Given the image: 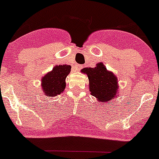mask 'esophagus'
<instances>
[{"mask_svg":"<svg viewBox=\"0 0 159 159\" xmlns=\"http://www.w3.org/2000/svg\"><path fill=\"white\" fill-rule=\"evenodd\" d=\"M81 68H82V66H81V65H75L73 67V70L75 71V72H76V71L80 70Z\"/></svg>","mask_w":159,"mask_h":159,"instance_id":"obj_1","label":"esophagus"}]
</instances>
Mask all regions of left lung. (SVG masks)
<instances>
[{
	"label": "left lung",
	"instance_id": "1",
	"mask_svg": "<svg viewBox=\"0 0 159 159\" xmlns=\"http://www.w3.org/2000/svg\"><path fill=\"white\" fill-rule=\"evenodd\" d=\"M81 72L87 74L90 94L99 102L109 103L119 96V86L116 75L106 69L102 62L94 68H84Z\"/></svg>",
	"mask_w": 159,
	"mask_h": 159
}]
</instances>
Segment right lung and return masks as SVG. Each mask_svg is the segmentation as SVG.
<instances>
[{"instance_id":"right-lung-1","label":"right lung","mask_w":159,"mask_h":159,"mask_svg":"<svg viewBox=\"0 0 159 159\" xmlns=\"http://www.w3.org/2000/svg\"><path fill=\"white\" fill-rule=\"evenodd\" d=\"M71 71V66L59 65L45 74L41 79V89L47 97H55L63 93L66 88V79Z\"/></svg>"}]
</instances>
